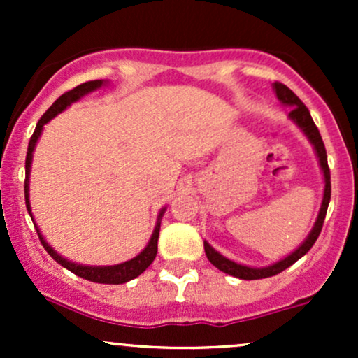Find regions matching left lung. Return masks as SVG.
I'll list each match as a JSON object with an SVG mask.
<instances>
[{
	"label": "left lung",
	"instance_id": "left-lung-1",
	"mask_svg": "<svg viewBox=\"0 0 358 358\" xmlns=\"http://www.w3.org/2000/svg\"><path fill=\"white\" fill-rule=\"evenodd\" d=\"M274 90H276L278 99L281 101L282 104L291 106V108H293L289 113V117L293 119V121L296 122L299 127H301L303 133L306 134L308 139L311 141V145L315 146V151H316V155H318V159H320V166H322L323 176H324V193H323V202H322V208H320L318 219H316L313 231L310 232V236L306 237V241L303 242V244L299 245V248L294 250L293 254H289V256L282 259V261L276 262V264L268 266V268H248V266L237 264V262L231 261V259L222 256V254L217 252L215 249H212L210 244L203 242L205 254H207L208 261H210L217 269H220L222 273H225V274H231V276H234V278L248 279V281L249 279H262V278L276 276V274L282 273V271L289 268V266H293L299 257L305 256L308 250L313 248L316 239H318L320 232H322L324 215H327V208H328V203H330V196H331L330 168H328V162H327V150H324L322 134H320L318 127H316L313 119H311L310 110H308V108L303 104L301 99H299L296 94L287 87V85L281 84V82H274Z\"/></svg>",
	"mask_w": 358,
	"mask_h": 358
}]
</instances>
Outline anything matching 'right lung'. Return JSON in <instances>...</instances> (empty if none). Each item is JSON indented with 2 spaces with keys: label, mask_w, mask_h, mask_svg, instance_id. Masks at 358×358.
<instances>
[{
  "label": "right lung",
  "mask_w": 358,
  "mask_h": 358,
  "mask_svg": "<svg viewBox=\"0 0 358 358\" xmlns=\"http://www.w3.org/2000/svg\"><path fill=\"white\" fill-rule=\"evenodd\" d=\"M104 84L102 80H89V82H84V84L77 85V87H73L72 90H67L65 94H62V96L57 99L50 108L47 109V113L43 114L42 117H40V121L36 122V127L34 131V134H31L30 138V143H28V151H27V159H24V203H27V210L30 213L31 217V210H30V200H28V175H30V165H31V156H34V150H35V145H36V139L40 138V134H42V129H43V124H47L50 119H53L57 116V114L62 113L67 106H71L72 102L79 101L82 96H85V94L92 92V90L99 89L101 85ZM163 212H165V208H163L162 212H159V217H158V224H156L155 227V232L153 236H151L150 242H148V245L143 250L141 254H138L136 257H133L131 261H126L122 262V264H117V266H80V264H73V262L67 261V259H64L62 256L53 250L50 245L47 244V242L43 241L42 234H40L38 227H36V234H38V239L42 242V245L45 248L50 256L55 259L57 262H59L60 266H64L65 269H69L71 273L76 274V276H80L84 279H87V281H92V282H101V285H122V282H127L131 281V279L138 278L139 274L145 271L148 266L151 264V262L155 261L156 257V252H158V236H159V219H162Z\"/></svg>",
  "instance_id": "1"
}]
</instances>
